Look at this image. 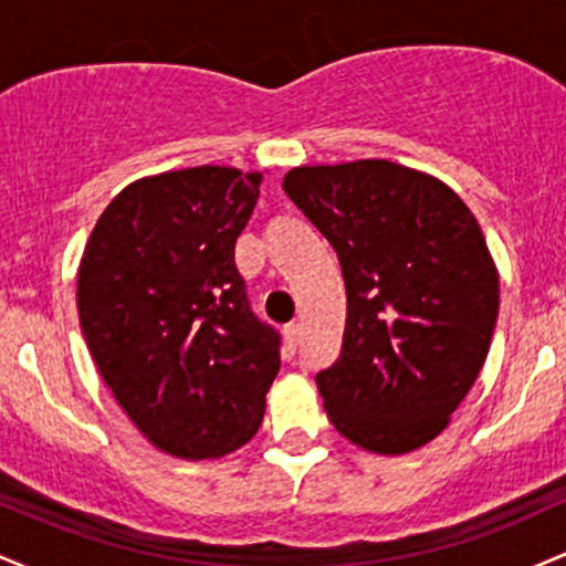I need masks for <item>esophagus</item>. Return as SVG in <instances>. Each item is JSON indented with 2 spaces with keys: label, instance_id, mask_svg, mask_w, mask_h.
Wrapping results in <instances>:
<instances>
[{
  "label": "esophagus",
  "instance_id": "34e87169",
  "mask_svg": "<svg viewBox=\"0 0 566 566\" xmlns=\"http://www.w3.org/2000/svg\"><path fill=\"white\" fill-rule=\"evenodd\" d=\"M301 340H303V329H301V324H290V327L284 329V343H287V350H290V354H295L297 346H301Z\"/></svg>",
  "mask_w": 566,
  "mask_h": 566
}]
</instances>
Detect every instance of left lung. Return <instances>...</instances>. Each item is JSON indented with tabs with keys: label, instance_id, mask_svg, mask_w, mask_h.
Masks as SVG:
<instances>
[{
	"label": "left lung",
	"instance_id": "1",
	"mask_svg": "<svg viewBox=\"0 0 566 566\" xmlns=\"http://www.w3.org/2000/svg\"><path fill=\"white\" fill-rule=\"evenodd\" d=\"M284 193L324 233L346 282V329L316 386L356 447L405 454L437 439L479 378L500 279L465 201L388 159L295 167Z\"/></svg>",
	"mask_w": 566,
	"mask_h": 566
}]
</instances>
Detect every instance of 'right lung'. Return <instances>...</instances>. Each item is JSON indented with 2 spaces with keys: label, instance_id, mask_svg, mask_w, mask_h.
Instances as JSON below:
<instances>
[{
  "label": "right lung",
  "instance_id": "obj_1",
  "mask_svg": "<svg viewBox=\"0 0 566 566\" xmlns=\"http://www.w3.org/2000/svg\"><path fill=\"white\" fill-rule=\"evenodd\" d=\"M261 180L216 165L135 180L84 247L76 308L97 373L175 458H220L263 423L282 340L233 263Z\"/></svg>",
  "mask_w": 566,
  "mask_h": 566
}]
</instances>
